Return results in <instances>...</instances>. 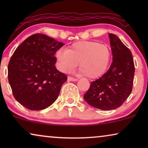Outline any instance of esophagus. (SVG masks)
<instances>
[{"label": "esophagus", "instance_id": "obj_1", "mask_svg": "<svg viewBox=\"0 0 148 148\" xmlns=\"http://www.w3.org/2000/svg\"><path fill=\"white\" fill-rule=\"evenodd\" d=\"M78 80V79L72 77H68V81L69 82H77Z\"/></svg>", "mask_w": 148, "mask_h": 148}]
</instances>
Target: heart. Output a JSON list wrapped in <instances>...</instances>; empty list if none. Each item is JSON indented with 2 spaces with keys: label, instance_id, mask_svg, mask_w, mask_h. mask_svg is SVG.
I'll return each mask as SVG.
<instances>
[{
  "label": "heart",
  "instance_id": "obj_1",
  "mask_svg": "<svg viewBox=\"0 0 148 148\" xmlns=\"http://www.w3.org/2000/svg\"><path fill=\"white\" fill-rule=\"evenodd\" d=\"M56 57L62 71H70L79 63L85 76L95 79L104 75L108 69L112 52L107 44L96 41H79L75 42L67 50H58Z\"/></svg>",
  "mask_w": 148,
  "mask_h": 148
}]
</instances>
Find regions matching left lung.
<instances>
[{
    "label": "left lung",
    "instance_id": "8db88e82",
    "mask_svg": "<svg viewBox=\"0 0 148 148\" xmlns=\"http://www.w3.org/2000/svg\"><path fill=\"white\" fill-rule=\"evenodd\" d=\"M112 62L108 71L91 83L84 100L94 108L110 110L120 107L131 94L135 65L131 50L116 35L108 34Z\"/></svg>",
    "mask_w": 148,
    "mask_h": 148
}]
</instances>
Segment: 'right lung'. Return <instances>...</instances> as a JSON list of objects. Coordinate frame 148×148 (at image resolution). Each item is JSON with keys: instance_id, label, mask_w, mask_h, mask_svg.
Here are the masks:
<instances>
[{"instance_id": "add662e5", "label": "right lung", "mask_w": 148, "mask_h": 148, "mask_svg": "<svg viewBox=\"0 0 148 148\" xmlns=\"http://www.w3.org/2000/svg\"><path fill=\"white\" fill-rule=\"evenodd\" d=\"M62 42L34 34L17 48L8 64V79L14 98L26 108L40 110L55 102L65 74L56 69V52Z\"/></svg>"}]
</instances>
